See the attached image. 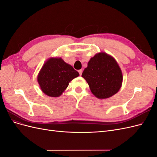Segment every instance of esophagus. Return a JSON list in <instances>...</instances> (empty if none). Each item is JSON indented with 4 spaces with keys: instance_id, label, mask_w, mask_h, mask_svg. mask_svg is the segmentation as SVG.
I'll use <instances>...</instances> for the list:
<instances>
[{
    "instance_id": "1",
    "label": "esophagus",
    "mask_w": 157,
    "mask_h": 157,
    "mask_svg": "<svg viewBox=\"0 0 157 157\" xmlns=\"http://www.w3.org/2000/svg\"><path fill=\"white\" fill-rule=\"evenodd\" d=\"M78 73H79L80 75L81 76V75H82V69H80V70H78Z\"/></svg>"
}]
</instances>
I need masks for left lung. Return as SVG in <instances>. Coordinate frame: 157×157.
Listing matches in <instances>:
<instances>
[{
  "label": "left lung",
  "instance_id": "1",
  "mask_svg": "<svg viewBox=\"0 0 157 157\" xmlns=\"http://www.w3.org/2000/svg\"><path fill=\"white\" fill-rule=\"evenodd\" d=\"M82 77L90 90L99 99H106L117 94L122 82V73L116 60L105 52H100L90 59Z\"/></svg>",
  "mask_w": 157,
  "mask_h": 157
}]
</instances>
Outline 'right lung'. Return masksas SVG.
Segmentation results:
<instances>
[{
    "label": "right lung",
    "instance_id": "right-lung-1",
    "mask_svg": "<svg viewBox=\"0 0 157 157\" xmlns=\"http://www.w3.org/2000/svg\"><path fill=\"white\" fill-rule=\"evenodd\" d=\"M78 76L77 71L61 58H51L42 66L37 80L46 95L59 97L67 88L69 82Z\"/></svg>",
    "mask_w": 157,
    "mask_h": 157
}]
</instances>
